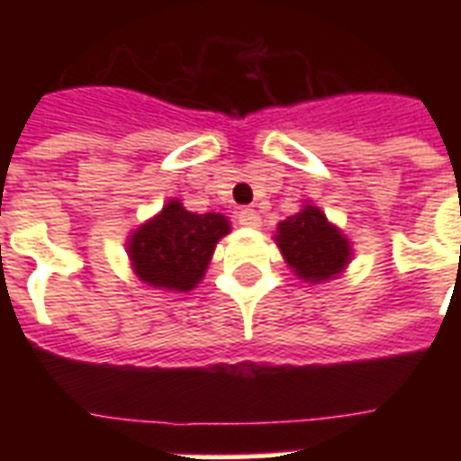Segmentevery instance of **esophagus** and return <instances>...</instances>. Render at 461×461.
Segmentation results:
<instances>
[{"label":"esophagus","mask_w":461,"mask_h":461,"mask_svg":"<svg viewBox=\"0 0 461 461\" xmlns=\"http://www.w3.org/2000/svg\"><path fill=\"white\" fill-rule=\"evenodd\" d=\"M237 220H239V224H241V227H251V230H258V227H260V215L251 208L239 210Z\"/></svg>","instance_id":"obj_1"}]
</instances>
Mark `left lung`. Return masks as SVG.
<instances>
[{
	"label": "left lung",
	"instance_id": "8db88e82",
	"mask_svg": "<svg viewBox=\"0 0 461 461\" xmlns=\"http://www.w3.org/2000/svg\"><path fill=\"white\" fill-rule=\"evenodd\" d=\"M275 244L296 277L313 285L337 277L351 260L349 239L315 205H303L296 215L282 220Z\"/></svg>",
	"mask_w": 461,
	"mask_h": 461
}]
</instances>
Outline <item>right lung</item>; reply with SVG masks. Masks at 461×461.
Returning <instances> with one entry per match:
<instances>
[{
  "label": "right lung",
  "mask_w": 461,
  "mask_h": 461,
  "mask_svg": "<svg viewBox=\"0 0 461 461\" xmlns=\"http://www.w3.org/2000/svg\"><path fill=\"white\" fill-rule=\"evenodd\" d=\"M224 234H230V220L224 215H195L179 201H169L133 231L126 251L140 282L167 292H191L203 280Z\"/></svg>",
  "instance_id": "obj_1"
}]
</instances>
